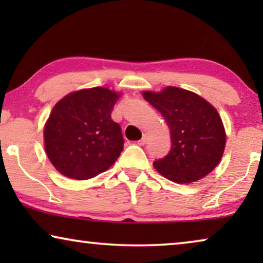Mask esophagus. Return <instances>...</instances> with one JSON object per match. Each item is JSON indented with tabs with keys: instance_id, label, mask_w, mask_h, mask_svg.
<instances>
[{
	"instance_id": "1",
	"label": "esophagus",
	"mask_w": 263,
	"mask_h": 263,
	"mask_svg": "<svg viewBox=\"0 0 263 263\" xmlns=\"http://www.w3.org/2000/svg\"><path fill=\"white\" fill-rule=\"evenodd\" d=\"M148 140H149V135H148V134H143L142 139L139 141V145H141V146L146 145V143L148 142Z\"/></svg>"
}]
</instances>
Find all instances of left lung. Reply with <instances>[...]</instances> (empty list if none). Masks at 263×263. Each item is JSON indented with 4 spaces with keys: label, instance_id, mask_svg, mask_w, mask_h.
I'll list each match as a JSON object with an SVG mask.
<instances>
[{
    "label": "left lung",
    "instance_id": "8db88e82",
    "mask_svg": "<svg viewBox=\"0 0 263 263\" xmlns=\"http://www.w3.org/2000/svg\"><path fill=\"white\" fill-rule=\"evenodd\" d=\"M170 128L171 149L153 163L156 170L175 183H192L207 176L220 161L226 134L218 111L196 93L168 86L161 92L145 91Z\"/></svg>",
    "mask_w": 263,
    "mask_h": 263
}]
</instances>
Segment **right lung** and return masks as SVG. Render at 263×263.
I'll return each mask as SVG.
<instances>
[{
	"label": "right lung",
	"instance_id": "add662e5",
	"mask_svg": "<svg viewBox=\"0 0 263 263\" xmlns=\"http://www.w3.org/2000/svg\"><path fill=\"white\" fill-rule=\"evenodd\" d=\"M121 93L93 87L69 93L53 106L44 128L45 152L60 174L84 181L106 171L123 151L111 112Z\"/></svg>",
	"mask_w": 263,
	"mask_h": 263
}]
</instances>
